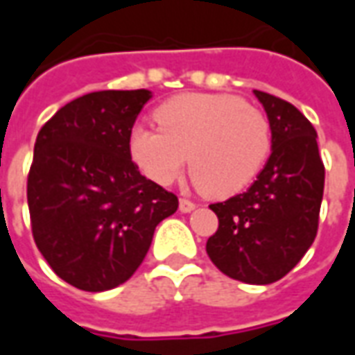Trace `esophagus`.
Here are the masks:
<instances>
[{
    "instance_id": "1",
    "label": "esophagus",
    "mask_w": 355,
    "mask_h": 355,
    "mask_svg": "<svg viewBox=\"0 0 355 355\" xmlns=\"http://www.w3.org/2000/svg\"><path fill=\"white\" fill-rule=\"evenodd\" d=\"M178 209H180L182 213H190V211H193V209H196V203L190 200H186V198H182V200L178 201Z\"/></svg>"
}]
</instances>
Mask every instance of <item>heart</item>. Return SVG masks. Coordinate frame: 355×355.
Returning <instances> with one entry per match:
<instances>
[{
	"mask_svg": "<svg viewBox=\"0 0 355 355\" xmlns=\"http://www.w3.org/2000/svg\"><path fill=\"white\" fill-rule=\"evenodd\" d=\"M155 127H135L129 155L152 182L169 186L184 173L211 198L243 192L266 163L272 127L236 94H178L154 112Z\"/></svg>",
	"mask_w": 355,
	"mask_h": 355,
	"instance_id": "1",
	"label": "heart"
}]
</instances>
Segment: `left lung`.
Instances as JSON below:
<instances>
[{
    "instance_id": "8db88e82",
    "label": "left lung",
    "mask_w": 355,
    "mask_h": 355,
    "mask_svg": "<svg viewBox=\"0 0 355 355\" xmlns=\"http://www.w3.org/2000/svg\"><path fill=\"white\" fill-rule=\"evenodd\" d=\"M272 127V154L251 188L211 209L207 254L232 279L268 285L289 274L318 234L325 167L313 125L291 102L253 91Z\"/></svg>"
}]
</instances>
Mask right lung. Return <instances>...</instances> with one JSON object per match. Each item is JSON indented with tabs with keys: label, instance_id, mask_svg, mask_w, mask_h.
Listing matches in <instances>:
<instances>
[{
	"label": "right lung",
	"instance_id": "right-lung-1",
	"mask_svg": "<svg viewBox=\"0 0 355 355\" xmlns=\"http://www.w3.org/2000/svg\"><path fill=\"white\" fill-rule=\"evenodd\" d=\"M150 98L148 89L83 94L37 132L28 173L34 241L53 272L81 291L127 282L155 226L178 209L177 196L142 177L129 155Z\"/></svg>",
	"mask_w": 355,
	"mask_h": 355
}]
</instances>
